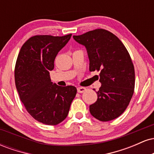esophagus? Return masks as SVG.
<instances>
[{
	"label": "esophagus",
	"mask_w": 154,
	"mask_h": 154,
	"mask_svg": "<svg viewBox=\"0 0 154 154\" xmlns=\"http://www.w3.org/2000/svg\"><path fill=\"white\" fill-rule=\"evenodd\" d=\"M86 91V88H84V87H79L77 88V92L79 93H84L85 91Z\"/></svg>",
	"instance_id": "obj_1"
}]
</instances>
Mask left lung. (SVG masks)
Segmentation results:
<instances>
[{
	"mask_svg": "<svg viewBox=\"0 0 154 154\" xmlns=\"http://www.w3.org/2000/svg\"><path fill=\"white\" fill-rule=\"evenodd\" d=\"M85 45L90 60V71L100 72L101 87L98 99L90 106L95 119L108 122L119 117L128 106L135 88V69L130 54L115 35L104 29H95L74 35Z\"/></svg>",
	"mask_w": 154,
	"mask_h": 154,
	"instance_id": "1",
	"label": "left lung"
}]
</instances>
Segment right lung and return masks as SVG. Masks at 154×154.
<instances>
[{"label":"right lung","mask_w":154,"mask_h":154,"mask_svg":"<svg viewBox=\"0 0 154 154\" xmlns=\"http://www.w3.org/2000/svg\"><path fill=\"white\" fill-rule=\"evenodd\" d=\"M71 36L35 35L23 44L17 57L14 78L19 98L27 112L45 125L66 119L77 93L74 86L53 85L50 77L56 56Z\"/></svg>","instance_id":"right-lung-1"}]
</instances>
